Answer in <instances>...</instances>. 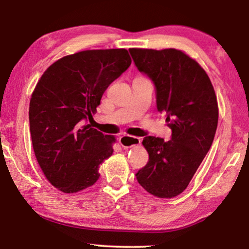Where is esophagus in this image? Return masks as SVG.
Listing matches in <instances>:
<instances>
[{"instance_id": "esophagus-1", "label": "esophagus", "mask_w": 249, "mask_h": 249, "mask_svg": "<svg viewBox=\"0 0 249 249\" xmlns=\"http://www.w3.org/2000/svg\"><path fill=\"white\" fill-rule=\"evenodd\" d=\"M119 142L122 147H124V148H130V147L140 145L142 142L141 138L130 136V135H123V136H121L119 138Z\"/></svg>"}]
</instances>
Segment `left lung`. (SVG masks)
<instances>
[{"label": "left lung", "instance_id": "8db88e82", "mask_svg": "<svg viewBox=\"0 0 249 249\" xmlns=\"http://www.w3.org/2000/svg\"><path fill=\"white\" fill-rule=\"evenodd\" d=\"M140 72L153 81L157 109L167 113L171 140L147 136V165L136 179L150 195L174 197L185 190L215 136L218 107L209 75L196 60L174 48H132Z\"/></svg>", "mask_w": 249, "mask_h": 249}]
</instances>
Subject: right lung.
Masks as SVG:
<instances>
[{"instance_id": "right-lung-1", "label": "right lung", "mask_w": 249, "mask_h": 249, "mask_svg": "<svg viewBox=\"0 0 249 249\" xmlns=\"http://www.w3.org/2000/svg\"><path fill=\"white\" fill-rule=\"evenodd\" d=\"M130 64L126 49L84 50L53 62L37 83L29 103L33 148L46 178L60 191L91 187L100 163L113 154L114 136L87 122Z\"/></svg>"}]
</instances>
